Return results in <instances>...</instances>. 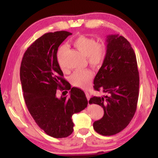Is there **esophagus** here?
<instances>
[{
    "mask_svg": "<svg viewBox=\"0 0 158 158\" xmlns=\"http://www.w3.org/2000/svg\"><path fill=\"white\" fill-rule=\"evenodd\" d=\"M85 96H86V98L88 99V101H89V99H90V94L89 93L88 91H85Z\"/></svg>",
    "mask_w": 158,
    "mask_h": 158,
    "instance_id": "obj_1",
    "label": "esophagus"
}]
</instances>
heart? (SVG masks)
Returning a JSON list of instances; mask_svg holds the SVG:
<instances>
[{
  "label": "heart",
  "instance_id": "1",
  "mask_svg": "<svg viewBox=\"0 0 158 158\" xmlns=\"http://www.w3.org/2000/svg\"><path fill=\"white\" fill-rule=\"evenodd\" d=\"M73 44L84 56L87 57L88 61L91 65L98 67L103 63L106 56V48L103 44H98L93 38L85 35L77 37L74 40ZM65 52V47H60L57 55L58 63L63 69L64 68L61 61ZM93 77V73L90 69L77 71L70 77V82L74 86L86 89L91 82Z\"/></svg>",
  "mask_w": 158,
  "mask_h": 158
}]
</instances>
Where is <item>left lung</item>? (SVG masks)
Wrapping results in <instances>:
<instances>
[{"mask_svg":"<svg viewBox=\"0 0 158 158\" xmlns=\"http://www.w3.org/2000/svg\"><path fill=\"white\" fill-rule=\"evenodd\" d=\"M106 56L93 81L95 90L106 95L93 96L89 104L104 109V116L93 123V128L104 136L116 135L126 127L137 109L139 77L137 58L124 37L106 36Z\"/></svg>","mask_w":158,"mask_h":158,"instance_id":"left-lung-1","label":"left lung"}]
</instances>
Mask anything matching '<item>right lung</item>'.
<instances>
[{
    "mask_svg": "<svg viewBox=\"0 0 158 158\" xmlns=\"http://www.w3.org/2000/svg\"><path fill=\"white\" fill-rule=\"evenodd\" d=\"M71 35L63 31L43 35L28 48L21 63L20 80L28 111L37 125L54 138L70 135L74 127L72 116L88 105L84 92L71 89L63 78L57 60L58 47ZM58 88L71 89L69 97L58 98Z\"/></svg>",
    "mask_w": 158,
    "mask_h": 158,
    "instance_id": "right-lung-1",
    "label": "right lung"
}]
</instances>
